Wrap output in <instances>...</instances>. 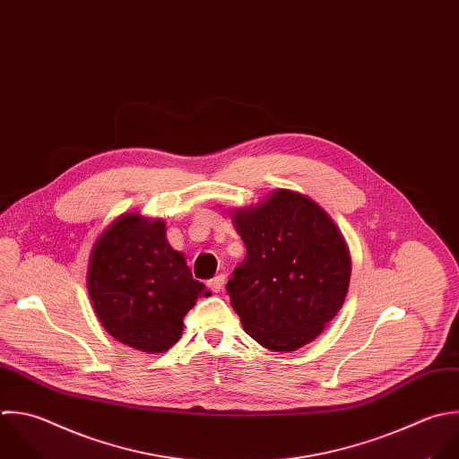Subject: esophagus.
<instances>
[{"label":"esophagus","mask_w":459,"mask_h":459,"mask_svg":"<svg viewBox=\"0 0 459 459\" xmlns=\"http://www.w3.org/2000/svg\"><path fill=\"white\" fill-rule=\"evenodd\" d=\"M225 282H227V277H225L223 273H220V275H216L214 279H211V281H209V288H211V291L220 293V291L223 290Z\"/></svg>","instance_id":"esophagus-1"}]
</instances>
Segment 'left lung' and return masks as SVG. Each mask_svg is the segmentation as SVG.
<instances>
[{
  "mask_svg": "<svg viewBox=\"0 0 459 459\" xmlns=\"http://www.w3.org/2000/svg\"><path fill=\"white\" fill-rule=\"evenodd\" d=\"M247 255L227 291L248 336L293 352L342 309L352 261L331 216L311 198L277 189L263 204L232 211Z\"/></svg>",
  "mask_w": 459,
  "mask_h": 459,
  "instance_id": "1",
  "label": "left lung"
}]
</instances>
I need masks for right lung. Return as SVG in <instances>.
<instances>
[{
    "label": "right lung",
    "mask_w": 459,
    "mask_h": 459,
    "mask_svg": "<svg viewBox=\"0 0 459 459\" xmlns=\"http://www.w3.org/2000/svg\"><path fill=\"white\" fill-rule=\"evenodd\" d=\"M87 291L103 329L148 354L173 347L196 299L211 295L168 243L166 223L139 212L121 214L96 239Z\"/></svg>",
    "instance_id": "obj_1"
}]
</instances>
